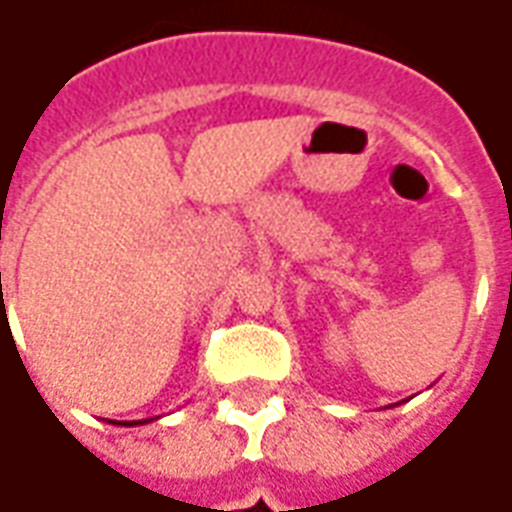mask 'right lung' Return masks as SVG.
Wrapping results in <instances>:
<instances>
[{"label":"right lung","instance_id":"add662e5","mask_svg":"<svg viewBox=\"0 0 512 512\" xmlns=\"http://www.w3.org/2000/svg\"><path fill=\"white\" fill-rule=\"evenodd\" d=\"M149 421H155V418H141V421H119L121 427H138V424H149ZM116 424V421H113Z\"/></svg>","mask_w":512,"mask_h":512}]
</instances>
